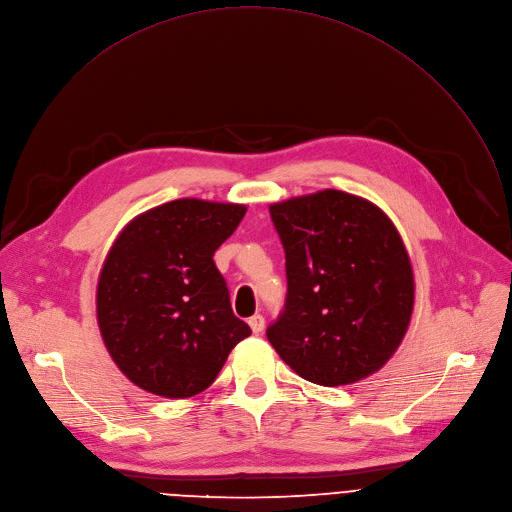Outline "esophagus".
Wrapping results in <instances>:
<instances>
[{
	"label": "esophagus",
	"instance_id": "34e87169",
	"mask_svg": "<svg viewBox=\"0 0 512 512\" xmlns=\"http://www.w3.org/2000/svg\"><path fill=\"white\" fill-rule=\"evenodd\" d=\"M248 325H250L252 333L260 335V333L264 331V317H262V315H254V317H250V319H248Z\"/></svg>",
	"mask_w": 512,
	"mask_h": 512
}]
</instances>
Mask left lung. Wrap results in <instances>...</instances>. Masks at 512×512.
Instances as JSON below:
<instances>
[{
	"label": "left lung",
	"instance_id": "8db88e82",
	"mask_svg": "<svg viewBox=\"0 0 512 512\" xmlns=\"http://www.w3.org/2000/svg\"><path fill=\"white\" fill-rule=\"evenodd\" d=\"M286 254V302L266 337L317 385H349L395 353L414 311V272L375 203L325 189L270 206Z\"/></svg>",
	"mask_w": 512,
	"mask_h": 512
}]
</instances>
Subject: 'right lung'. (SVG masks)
Here are the masks:
<instances>
[{
    "label": "right lung",
    "mask_w": 512,
    "mask_h": 512,
    "mask_svg": "<svg viewBox=\"0 0 512 512\" xmlns=\"http://www.w3.org/2000/svg\"><path fill=\"white\" fill-rule=\"evenodd\" d=\"M244 214L240 203L175 199L137 216L115 240L98 276L96 319L137 387L169 399L197 395L250 337L214 262Z\"/></svg>",
    "instance_id": "1"
}]
</instances>
